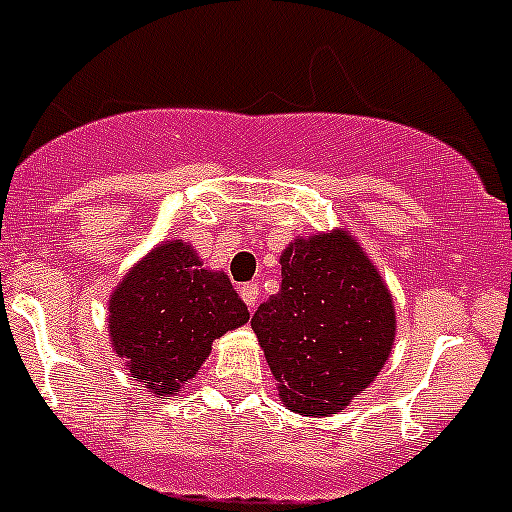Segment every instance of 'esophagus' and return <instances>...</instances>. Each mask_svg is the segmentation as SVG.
<instances>
[{"label":"esophagus","instance_id":"1","mask_svg":"<svg viewBox=\"0 0 512 512\" xmlns=\"http://www.w3.org/2000/svg\"><path fill=\"white\" fill-rule=\"evenodd\" d=\"M240 295H242V300H245V303H247V308L255 310L257 303H260V285H257V283L242 285Z\"/></svg>","mask_w":512,"mask_h":512}]
</instances>
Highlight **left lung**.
Listing matches in <instances>:
<instances>
[{
	"mask_svg": "<svg viewBox=\"0 0 512 512\" xmlns=\"http://www.w3.org/2000/svg\"><path fill=\"white\" fill-rule=\"evenodd\" d=\"M283 283L252 315L285 407L331 417L369 389L389 361L396 310L379 267L348 229L295 237Z\"/></svg>",
	"mask_w": 512,
	"mask_h": 512,
	"instance_id": "left-lung-1",
	"label": "left lung"
}]
</instances>
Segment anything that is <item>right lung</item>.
Segmentation results:
<instances>
[{
    "label": "right lung",
    "instance_id": "obj_1",
    "mask_svg": "<svg viewBox=\"0 0 512 512\" xmlns=\"http://www.w3.org/2000/svg\"><path fill=\"white\" fill-rule=\"evenodd\" d=\"M250 321L227 272L202 267L184 240L143 255L108 298V336L133 381L159 399L181 394L212 343Z\"/></svg>",
    "mask_w": 512,
    "mask_h": 512
}]
</instances>
